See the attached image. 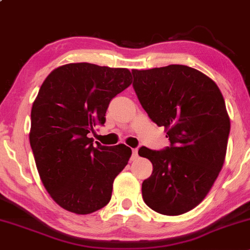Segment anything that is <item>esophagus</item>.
I'll use <instances>...</instances> for the list:
<instances>
[{
  "label": "esophagus",
  "instance_id": "obj_1",
  "mask_svg": "<svg viewBox=\"0 0 250 250\" xmlns=\"http://www.w3.org/2000/svg\"><path fill=\"white\" fill-rule=\"evenodd\" d=\"M137 157H139V150H137V148H135L133 149V153H131V161L136 160Z\"/></svg>",
  "mask_w": 250,
  "mask_h": 250
}]
</instances>
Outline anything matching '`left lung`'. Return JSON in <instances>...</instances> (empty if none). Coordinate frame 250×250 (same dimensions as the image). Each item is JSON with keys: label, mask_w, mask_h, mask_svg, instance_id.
Here are the masks:
<instances>
[{"label": "left lung", "mask_w": 250, "mask_h": 250, "mask_svg": "<svg viewBox=\"0 0 250 250\" xmlns=\"http://www.w3.org/2000/svg\"><path fill=\"white\" fill-rule=\"evenodd\" d=\"M131 74L142 108L170 141L163 150L139 149L153 163L143 201L160 214H185L207 196L225 162L230 131L225 100L213 80L187 65Z\"/></svg>", "instance_id": "left-lung-1"}]
</instances>
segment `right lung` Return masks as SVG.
Returning a JSON list of instances; mask_svg holds the SVG:
<instances>
[{
    "mask_svg": "<svg viewBox=\"0 0 250 250\" xmlns=\"http://www.w3.org/2000/svg\"><path fill=\"white\" fill-rule=\"evenodd\" d=\"M130 83L125 68L85 62L61 65L42 83L31 108L29 141L43 186L65 210L90 214L110 201L131 149L94 146L88 134L104 125L109 103Z\"/></svg>",
    "mask_w": 250,
    "mask_h": 250,
    "instance_id": "add662e5",
    "label": "right lung"
}]
</instances>
